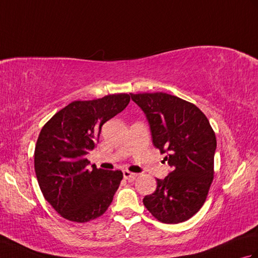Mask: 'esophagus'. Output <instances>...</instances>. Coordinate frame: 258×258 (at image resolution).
Instances as JSON below:
<instances>
[{"instance_id":"34e87169","label":"esophagus","mask_w":258,"mask_h":258,"mask_svg":"<svg viewBox=\"0 0 258 258\" xmlns=\"http://www.w3.org/2000/svg\"><path fill=\"white\" fill-rule=\"evenodd\" d=\"M123 175H124V178L125 179H133V178H135L136 176H138V175H136L135 173L130 172V171H127V169H124Z\"/></svg>"}]
</instances>
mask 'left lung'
I'll return each instance as SVG.
<instances>
[{
    "mask_svg": "<svg viewBox=\"0 0 258 258\" xmlns=\"http://www.w3.org/2000/svg\"><path fill=\"white\" fill-rule=\"evenodd\" d=\"M151 126L153 144L166 153L172 172L156 179L154 193L143 200L157 221H187L204 205L214 178L216 136L205 114L185 100L167 93L131 94Z\"/></svg>",
    "mask_w": 258,
    "mask_h": 258,
    "instance_id": "obj_1",
    "label": "left lung"
}]
</instances>
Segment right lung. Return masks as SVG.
Returning a JSON list of instances; mask_svg holds the SVG:
<instances>
[{
    "label": "right lung",
    "mask_w": 258,
    "mask_h": 258,
    "mask_svg": "<svg viewBox=\"0 0 258 258\" xmlns=\"http://www.w3.org/2000/svg\"><path fill=\"white\" fill-rule=\"evenodd\" d=\"M125 93L74 101L53 115L36 141L34 168L45 200L65 220L86 223L102 216L123 178L122 171L89 168L103 124L128 105Z\"/></svg>",
    "instance_id": "add662e5"
}]
</instances>
